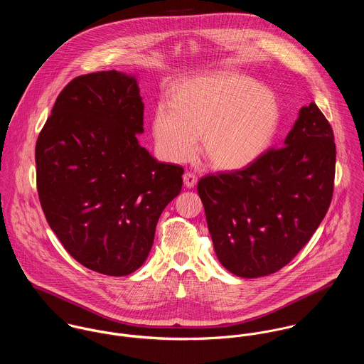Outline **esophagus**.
Returning a JSON list of instances; mask_svg holds the SVG:
<instances>
[{
	"instance_id": "obj_1",
	"label": "esophagus",
	"mask_w": 364,
	"mask_h": 364,
	"mask_svg": "<svg viewBox=\"0 0 364 364\" xmlns=\"http://www.w3.org/2000/svg\"><path fill=\"white\" fill-rule=\"evenodd\" d=\"M183 182H185L186 188H193L196 185V182H198V176L193 172H185Z\"/></svg>"
}]
</instances>
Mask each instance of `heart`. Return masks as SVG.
<instances>
[{
	"mask_svg": "<svg viewBox=\"0 0 364 364\" xmlns=\"http://www.w3.org/2000/svg\"><path fill=\"white\" fill-rule=\"evenodd\" d=\"M279 123L274 97L258 82L237 74H211L182 82L169 105L159 104L151 120L158 151L172 162L200 153L225 171L254 162Z\"/></svg>",
	"mask_w": 364,
	"mask_h": 364,
	"instance_id": "heart-1",
	"label": "heart"
}]
</instances>
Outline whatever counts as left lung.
Here are the masks:
<instances>
[{"mask_svg": "<svg viewBox=\"0 0 364 364\" xmlns=\"http://www.w3.org/2000/svg\"><path fill=\"white\" fill-rule=\"evenodd\" d=\"M335 161L332 127L311 102L300 109L284 146L242 169L203 176L198 192L221 264L252 279L293 259L329 208Z\"/></svg>", "mask_w": 364, "mask_h": 364, "instance_id": "8db88e82", "label": "left lung"}]
</instances>
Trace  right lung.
Here are the masks:
<instances>
[{
	"label": "right lung",
	"instance_id": "add662e5",
	"mask_svg": "<svg viewBox=\"0 0 364 364\" xmlns=\"http://www.w3.org/2000/svg\"><path fill=\"white\" fill-rule=\"evenodd\" d=\"M143 113L133 75H80L36 141L38 193L53 232L74 259L107 276L144 263L162 210L182 189L183 168L139 144Z\"/></svg>",
	"mask_w": 364,
	"mask_h": 364
}]
</instances>
